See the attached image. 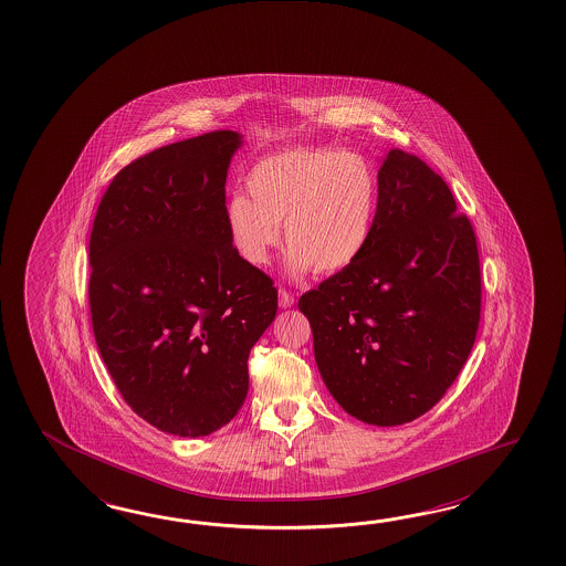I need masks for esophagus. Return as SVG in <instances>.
Here are the masks:
<instances>
[{
	"label": "esophagus",
	"mask_w": 566,
	"mask_h": 566,
	"mask_svg": "<svg viewBox=\"0 0 566 566\" xmlns=\"http://www.w3.org/2000/svg\"><path fill=\"white\" fill-rule=\"evenodd\" d=\"M277 302H280L282 308H290V306H294L296 298H294V294L289 292V290L280 289V292H277Z\"/></svg>",
	"instance_id": "esophagus-1"
}]
</instances>
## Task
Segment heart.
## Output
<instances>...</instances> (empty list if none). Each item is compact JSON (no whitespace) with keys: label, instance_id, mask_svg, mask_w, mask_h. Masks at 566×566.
Listing matches in <instances>:
<instances>
[{"label":"heart","instance_id":"heart-1","mask_svg":"<svg viewBox=\"0 0 566 566\" xmlns=\"http://www.w3.org/2000/svg\"><path fill=\"white\" fill-rule=\"evenodd\" d=\"M248 195L226 205L231 245L250 265H265L280 245V223L290 270L337 274L365 252L376 223V168L355 151L323 146L264 156L245 178Z\"/></svg>","mask_w":566,"mask_h":566}]
</instances>
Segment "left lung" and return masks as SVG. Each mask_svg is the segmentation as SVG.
<instances>
[{
  "label": "left lung",
  "instance_id": "left-lung-1",
  "mask_svg": "<svg viewBox=\"0 0 566 566\" xmlns=\"http://www.w3.org/2000/svg\"><path fill=\"white\" fill-rule=\"evenodd\" d=\"M361 258L302 294L314 359L347 415L398 427L451 388L478 337V239L451 189L415 154L390 150Z\"/></svg>",
  "mask_w": 566,
  "mask_h": 566
}]
</instances>
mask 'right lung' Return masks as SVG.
Listing matches in <instances>:
<instances>
[{"instance_id":"add662e5","label":"right lung","mask_w":566,"mask_h":566,"mask_svg":"<svg viewBox=\"0 0 566 566\" xmlns=\"http://www.w3.org/2000/svg\"><path fill=\"white\" fill-rule=\"evenodd\" d=\"M241 136L219 129L127 164L88 241V306L127 406L176 437H207L248 396L250 349L272 325V277L226 227L227 168Z\"/></svg>"}]
</instances>
